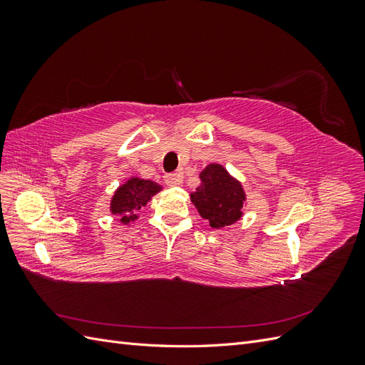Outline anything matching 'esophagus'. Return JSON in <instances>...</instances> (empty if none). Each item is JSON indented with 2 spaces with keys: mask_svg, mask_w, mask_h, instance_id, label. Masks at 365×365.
Instances as JSON below:
<instances>
[{
  "mask_svg": "<svg viewBox=\"0 0 365 365\" xmlns=\"http://www.w3.org/2000/svg\"><path fill=\"white\" fill-rule=\"evenodd\" d=\"M164 181L169 187H175V185H180L182 182V175L180 172H172L168 173L164 176Z\"/></svg>",
  "mask_w": 365,
  "mask_h": 365,
  "instance_id": "34e87169",
  "label": "esophagus"
}]
</instances>
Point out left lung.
Masks as SVG:
<instances>
[{
	"instance_id": "8db88e82",
	"label": "left lung",
	"mask_w": 365,
	"mask_h": 365,
	"mask_svg": "<svg viewBox=\"0 0 365 365\" xmlns=\"http://www.w3.org/2000/svg\"><path fill=\"white\" fill-rule=\"evenodd\" d=\"M202 184L193 192L192 202L213 228L231 225L242 216L245 195L237 181L219 164H210L201 173Z\"/></svg>"
}]
</instances>
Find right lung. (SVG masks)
I'll list each match as a JSON object with an SVG mask.
<instances>
[{
  "mask_svg": "<svg viewBox=\"0 0 365 365\" xmlns=\"http://www.w3.org/2000/svg\"><path fill=\"white\" fill-rule=\"evenodd\" d=\"M160 189L161 187L153 181L132 178L115 192L111 202V212L120 215L123 222L134 220L138 210L145 207L150 196L160 192Z\"/></svg>",
  "mask_w": 365,
  "mask_h": 365,
  "instance_id": "right-lung-1",
  "label": "right lung"
}]
</instances>
